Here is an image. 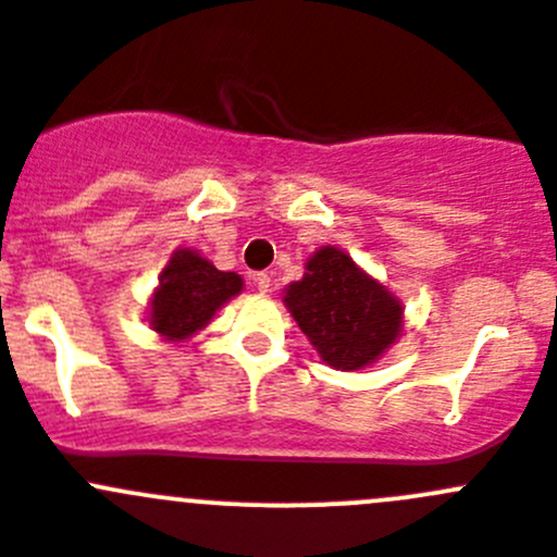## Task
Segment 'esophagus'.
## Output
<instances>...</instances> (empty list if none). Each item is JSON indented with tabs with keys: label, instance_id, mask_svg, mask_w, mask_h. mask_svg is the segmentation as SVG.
Here are the masks:
<instances>
[{
	"label": "esophagus",
	"instance_id": "34e87169",
	"mask_svg": "<svg viewBox=\"0 0 557 557\" xmlns=\"http://www.w3.org/2000/svg\"><path fill=\"white\" fill-rule=\"evenodd\" d=\"M252 283H255V288L261 290V294H267L269 285H272V277H269L267 272H258V274H255V277H252Z\"/></svg>",
	"mask_w": 557,
	"mask_h": 557
}]
</instances>
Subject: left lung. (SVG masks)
Masks as SVG:
<instances>
[{
	"mask_svg": "<svg viewBox=\"0 0 557 557\" xmlns=\"http://www.w3.org/2000/svg\"><path fill=\"white\" fill-rule=\"evenodd\" d=\"M283 302L321 360L341 371L376 362L404 330L401 302L337 247L310 255Z\"/></svg>",
	"mask_w": 557,
	"mask_h": 557,
	"instance_id": "1",
	"label": "left lung"
}]
</instances>
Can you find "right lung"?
Listing matches in <instances>:
<instances>
[{"instance_id":"right-lung-1","label":"right lung","mask_w":557,"mask_h":557,"mask_svg":"<svg viewBox=\"0 0 557 557\" xmlns=\"http://www.w3.org/2000/svg\"><path fill=\"white\" fill-rule=\"evenodd\" d=\"M242 288L244 280L236 272H220L189 247L175 249L161 272L159 288L150 296V330L164 341H186L214 319L222 305L242 294Z\"/></svg>"}]
</instances>
